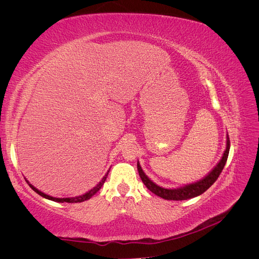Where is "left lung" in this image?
<instances>
[{
    "label": "left lung",
    "mask_w": 259,
    "mask_h": 259,
    "mask_svg": "<svg viewBox=\"0 0 259 259\" xmlns=\"http://www.w3.org/2000/svg\"><path fill=\"white\" fill-rule=\"evenodd\" d=\"M229 149H230V139H229V136H227L226 150L224 152L222 160L219 161V163L214 167V169H211L210 173L202 180H199V182L190 184V185H187L185 187L177 188V189H166V188H162L158 185H155L146 176L144 170L142 169V166L139 165L138 162H137V169H138L139 176L142 178L145 186L151 192L158 195V197H161L165 200H173V201L188 200L194 197H198V195L205 192L208 188L216 182L226 165V162H227V159H228V154H229Z\"/></svg>",
    "instance_id": "1"
}]
</instances>
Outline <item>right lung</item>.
Wrapping results in <instances>:
<instances>
[{
  "mask_svg": "<svg viewBox=\"0 0 259 259\" xmlns=\"http://www.w3.org/2000/svg\"><path fill=\"white\" fill-rule=\"evenodd\" d=\"M108 173H109V170H108ZM108 173L104 176L103 179H101V182H100L96 187H94L92 190H90L89 192H86L85 194L79 195V197H75V198H54V197H51V195H48V194H45V193L41 192L40 190H37L35 187H33L32 185L29 184L28 180H27V183H28L29 186L31 187V189H32L33 191H35L37 194H40L41 197H43V198H45V199H49V200H52V201H55V202H60V203H64V202H68V203H77V202H83V201H86V200L91 199L94 194H95L97 191H99L100 188L103 187V185H104L105 182H106Z\"/></svg>",
  "mask_w": 259,
  "mask_h": 259,
  "instance_id": "1",
  "label": "right lung"
}]
</instances>
